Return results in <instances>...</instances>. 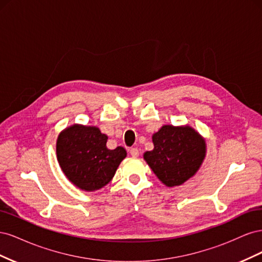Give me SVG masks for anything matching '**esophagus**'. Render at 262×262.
<instances>
[{"instance_id": "1", "label": "esophagus", "mask_w": 262, "mask_h": 262, "mask_svg": "<svg viewBox=\"0 0 262 262\" xmlns=\"http://www.w3.org/2000/svg\"><path fill=\"white\" fill-rule=\"evenodd\" d=\"M130 154L133 156V157H138L139 156V149L137 147H131L130 148Z\"/></svg>"}]
</instances>
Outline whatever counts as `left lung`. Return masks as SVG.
I'll use <instances>...</instances> for the list:
<instances>
[{
    "label": "left lung",
    "mask_w": 262,
    "mask_h": 262,
    "mask_svg": "<svg viewBox=\"0 0 262 262\" xmlns=\"http://www.w3.org/2000/svg\"><path fill=\"white\" fill-rule=\"evenodd\" d=\"M152 140L154 148L145 152L143 157L164 185L180 186L199 170L207 144L190 125H163Z\"/></svg>",
    "instance_id": "1"
}]
</instances>
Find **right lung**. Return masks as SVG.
<instances>
[{
	"instance_id": "1",
	"label": "right lung",
	"mask_w": 262,
	"mask_h": 262,
	"mask_svg": "<svg viewBox=\"0 0 262 262\" xmlns=\"http://www.w3.org/2000/svg\"><path fill=\"white\" fill-rule=\"evenodd\" d=\"M108 137L97 126L73 124L57 140V158L62 171L74 186L95 191L106 186L126 156L122 146L109 149Z\"/></svg>"
}]
</instances>
